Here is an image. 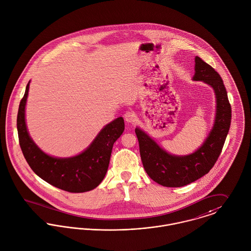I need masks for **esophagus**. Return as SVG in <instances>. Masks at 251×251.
<instances>
[{"mask_svg": "<svg viewBox=\"0 0 251 251\" xmlns=\"http://www.w3.org/2000/svg\"><path fill=\"white\" fill-rule=\"evenodd\" d=\"M124 118H125V120H126L127 122H129V123H135V122L137 121V115H136V113L134 112H130V111L125 112Z\"/></svg>", "mask_w": 251, "mask_h": 251, "instance_id": "1", "label": "esophagus"}]
</instances>
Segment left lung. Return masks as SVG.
I'll return each instance as SVG.
<instances>
[{
	"label": "left lung",
	"instance_id": "left-lung-1",
	"mask_svg": "<svg viewBox=\"0 0 251 251\" xmlns=\"http://www.w3.org/2000/svg\"><path fill=\"white\" fill-rule=\"evenodd\" d=\"M194 80L210 84L217 97L214 127L195 153L182 157L172 156L140 129H136L143 167L153 181L164 187H183L207 174L217 163L230 128L231 105L220 74L199 56H195Z\"/></svg>",
	"mask_w": 251,
	"mask_h": 251
}]
</instances>
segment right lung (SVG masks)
Returning <instances> with one entry per match:
<instances>
[{
	"label": "right lung",
	"mask_w": 251,
	"mask_h": 251,
	"mask_svg": "<svg viewBox=\"0 0 251 251\" xmlns=\"http://www.w3.org/2000/svg\"><path fill=\"white\" fill-rule=\"evenodd\" d=\"M28 86L29 82L17 114L19 144L28 166L41 179L65 192L84 193L95 189L107 173L113 143L124 131L123 118L118 117L108 124L80 155L66 159L51 157L42 152L28 136L25 122Z\"/></svg>",
	"instance_id": "obj_1"
}]
</instances>
